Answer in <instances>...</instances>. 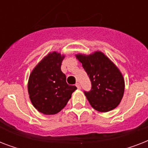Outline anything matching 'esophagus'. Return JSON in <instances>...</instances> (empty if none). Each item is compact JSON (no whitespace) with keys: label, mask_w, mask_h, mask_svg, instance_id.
Returning a JSON list of instances; mask_svg holds the SVG:
<instances>
[{"label":"esophagus","mask_w":148,"mask_h":148,"mask_svg":"<svg viewBox=\"0 0 148 148\" xmlns=\"http://www.w3.org/2000/svg\"><path fill=\"white\" fill-rule=\"evenodd\" d=\"M76 87H77V89H81V84H79V83H77L76 84Z\"/></svg>","instance_id":"1"}]
</instances>
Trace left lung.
Wrapping results in <instances>:
<instances>
[{"label":"left lung","instance_id":"obj_1","mask_svg":"<svg viewBox=\"0 0 148 148\" xmlns=\"http://www.w3.org/2000/svg\"><path fill=\"white\" fill-rule=\"evenodd\" d=\"M75 56L91 81V90L84 91L91 107L100 112L117 108L124 92V79L117 66L101 51Z\"/></svg>","mask_w":148,"mask_h":148}]
</instances>
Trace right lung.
Masks as SVG:
<instances>
[{
    "label": "right lung",
    "mask_w": 148,
    "mask_h": 148,
    "mask_svg": "<svg viewBox=\"0 0 148 148\" xmlns=\"http://www.w3.org/2000/svg\"><path fill=\"white\" fill-rule=\"evenodd\" d=\"M64 55L53 51L38 63L30 74L28 80L29 97L34 107L44 114L60 112L76 90L75 86L66 82L61 71Z\"/></svg>",
    "instance_id": "right-lung-1"
}]
</instances>
